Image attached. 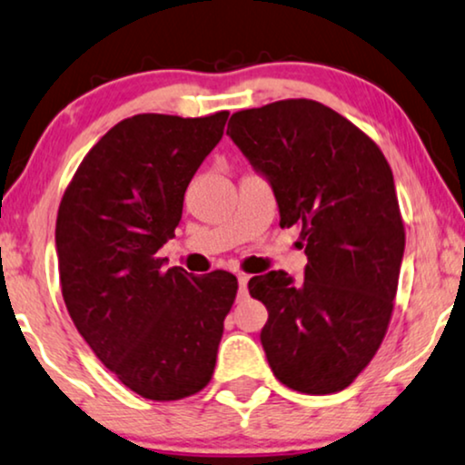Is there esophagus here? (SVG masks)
Segmentation results:
<instances>
[{
	"mask_svg": "<svg viewBox=\"0 0 465 465\" xmlns=\"http://www.w3.org/2000/svg\"><path fill=\"white\" fill-rule=\"evenodd\" d=\"M246 287H249V276H246V274H238V295H240V297L246 295V291H249Z\"/></svg>",
	"mask_w": 465,
	"mask_h": 465,
	"instance_id": "esophagus-1",
	"label": "esophagus"
}]
</instances>
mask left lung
Wrapping results in <instances>:
<instances>
[{
    "instance_id": "left-lung-1",
    "label": "left lung",
    "mask_w": 465,
    "mask_h": 465,
    "mask_svg": "<svg viewBox=\"0 0 465 465\" xmlns=\"http://www.w3.org/2000/svg\"><path fill=\"white\" fill-rule=\"evenodd\" d=\"M227 135L274 191L281 227H300L304 281L252 276L268 308L262 344L295 391H342L385 338L404 257L391 168L361 129L312 99L232 114Z\"/></svg>"
}]
</instances>
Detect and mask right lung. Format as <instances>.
Returning a JSON list of instances; mask_svg holds the SVG:
<instances>
[{"label": "right lung", "instance_id": "1", "mask_svg": "<svg viewBox=\"0 0 465 465\" xmlns=\"http://www.w3.org/2000/svg\"><path fill=\"white\" fill-rule=\"evenodd\" d=\"M229 113L135 114L86 153L57 214L61 293L99 361L142 398L170 401L213 379L238 281L163 270L191 178Z\"/></svg>", "mask_w": 465, "mask_h": 465}]
</instances>
